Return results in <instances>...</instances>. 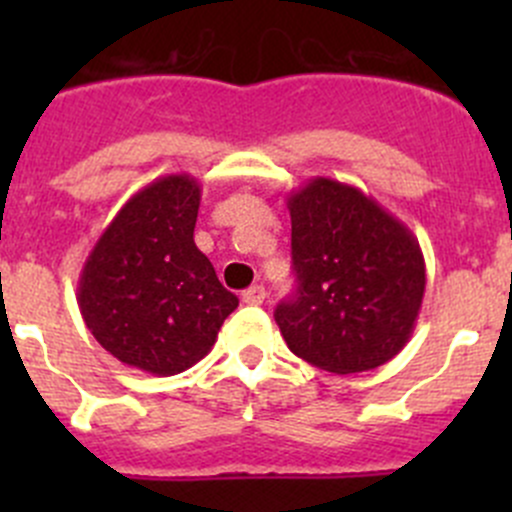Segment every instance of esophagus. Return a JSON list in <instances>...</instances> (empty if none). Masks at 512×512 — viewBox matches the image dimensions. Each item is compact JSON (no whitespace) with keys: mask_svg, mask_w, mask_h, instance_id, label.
Instances as JSON below:
<instances>
[{"mask_svg":"<svg viewBox=\"0 0 512 512\" xmlns=\"http://www.w3.org/2000/svg\"><path fill=\"white\" fill-rule=\"evenodd\" d=\"M242 302H245V304H262V302H265V287H262V285L247 287L245 292H242Z\"/></svg>","mask_w":512,"mask_h":512,"instance_id":"1","label":"esophagus"}]
</instances>
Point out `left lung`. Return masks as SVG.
Listing matches in <instances>:
<instances>
[{"label": "left lung", "instance_id": "obj_1", "mask_svg": "<svg viewBox=\"0 0 512 512\" xmlns=\"http://www.w3.org/2000/svg\"><path fill=\"white\" fill-rule=\"evenodd\" d=\"M287 210L297 294L275 309L287 347L332 374L394 359L426 292L414 232L371 195L322 175L292 190Z\"/></svg>", "mask_w": 512, "mask_h": 512}]
</instances>
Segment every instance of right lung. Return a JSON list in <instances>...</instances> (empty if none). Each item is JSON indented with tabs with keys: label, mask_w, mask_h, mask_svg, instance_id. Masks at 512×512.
I'll list each match as a JSON object with an SVG mask.
<instances>
[{
	"label": "right lung",
	"mask_w": 512,
	"mask_h": 512,
	"mask_svg": "<svg viewBox=\"0 0 512 512\" xmlns=\"http://www.w3.org/2000/svg\"><path fill=\"white\" fill-rule=\"evenodd\" d=\"M200 183L156 178L106 225L79 275L81 317L121 364L173 376L213 349L237 297L193 240Z\"/></svg>",
	"instance_id": "1"
}]
</instances>
